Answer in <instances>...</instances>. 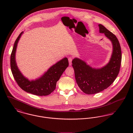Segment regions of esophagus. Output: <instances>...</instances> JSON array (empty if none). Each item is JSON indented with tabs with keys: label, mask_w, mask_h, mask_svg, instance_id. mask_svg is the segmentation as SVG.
<instances>
[{
	"label": "esophagus",
	"mask_w": 133,
	"mask_h": 133,
	"mask_svg": "<svg viewBox=\"0 0 133 133\" xmlns=\"http://www.w3.org/2000/svg\"><path fill=\"white\" fill-rule=\"evenodd\" d=\"M68 60H69V65L70 66H71V64H72V59L71 57H69V58H68Z\"/></svg>",
	"instance_id": "34e87169"
}]
</instances>
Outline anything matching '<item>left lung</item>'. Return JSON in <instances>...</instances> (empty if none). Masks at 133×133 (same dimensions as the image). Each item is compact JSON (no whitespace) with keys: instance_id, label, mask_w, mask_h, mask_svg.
<instances>
[{"instance_id":"8db88e82","label":"left lung","mask_w":133,"mask_h":133,"mask_svg":"<svg viewBox=\"0 0 133 133\" xmlns=\"http://www.w3.org/2000/svg\"><path fill=\"white\" fill-rule=\"evenodd\" d=\"M98 26L99 32L104 33L112 43L113 51L109 62L100 68H92L78 58L72 62L77 84L87 94H96L107 88L114 82L120 69L122 53L118 39L105 27L102 24Z\"/></svg>"}]
</instances>
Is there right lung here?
Listing matches in <instances>:
<instances>
[{
    "label": "right lung",
    "instance_id": "add662e5",
    "mask_svg": "<svg viewBox=\"0 0 133 133\" xmlns=\"http://www.w3.org/2000/svg\"><path fill=\"white\" fill-rule=\"evenodd\" d=\"M23 33L22 32L15 40L11 54L10 67L13 76L19 87L26 92L41 96L49 95L56 88V83L68 66V60L64 58L52 66L39 78L29 80L20 71L15 60L17 44Z\"/></svg>",
    "mask_w": 133,
    "mask_h": 133
}]
</instances>
